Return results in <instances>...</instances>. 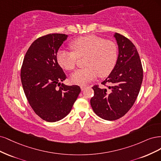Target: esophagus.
I'll return each instance as SVG.
<instances>
[{"instance_id": "esophagus-1", "label": "esophagus", "mask_w": 161, "mask_h": 161, "mask_svg": "<svg viewBox=\"0 0 161 161\" xmlns=\"http://www.w3.org/2000/svg\"><path fill=\"white\" fill-rule=\"evenodd\" d=\"M86 87H87L85 86H81V90L82 91L84 90Z\"/></svg>"}]
</instances>
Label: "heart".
<instances>
[{"mask_svg":"<svg viewBox=\"0 0 161 161\" xmlns=\"http://www.w3.org/2000/svg\"><path fill=\"white\" fill-rule=\"evenodd\" d=\"M70 47L73 52L59 50L56 59L62 68L71 71L75 68L77 58L86 56L85 68L75 71L71 76V81L76 85H86L98 75L101 77L108 76L118 59L116 44L95 35L75 39L71 42Z\"/></svg>","mask_w":161,"mask_h":161,"instance_id":"b5f03b06","label":"heart"}]
</instances>
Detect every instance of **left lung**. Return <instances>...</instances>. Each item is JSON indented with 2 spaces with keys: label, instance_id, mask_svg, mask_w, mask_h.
Segmentation results:
<instances>
[{
  "label": "left lung",
  "instance_id": "1",
  "mask_svg": "<svg viewBox=\"0 0 161 161\" xmlns=\"http://www.w3.org/2000/svg\"><path fill=\"white\" fill-rule=\"evenodd\" d=\"M118 46L116 64L110 75L102 82L106 88L94 86L90 103L96 114L106 120L124 116L135 102L143 79L141 61L134 45L124 36L114 35Z\"/></svg>",
  "mask_w": 161,
  "mask_h": 161
}]
</instances>
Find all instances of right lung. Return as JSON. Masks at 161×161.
<instances>
[{"label": "right lung", "mask_w": 161, "mask_h": 161, "mask_svg": "<svg viewBox=\"0 0 161 161\" xmlns=\"http://www.w3.org/2000/svg\"><path fill=\"white\" fill-rule=\"evenodd\" d=\"M67 38V35L53 33L36 39L26 53L20 70L22 86L30 106L47 122L65 118L81 92L78 86L61 84L66 75L56 54Z\"/></svg>", "instance_id": "obj_1"}]
</instances>
